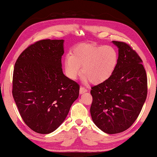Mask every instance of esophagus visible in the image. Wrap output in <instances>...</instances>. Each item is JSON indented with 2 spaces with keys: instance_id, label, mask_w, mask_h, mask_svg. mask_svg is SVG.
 I'll return each instance as SVG.
<instances>
[{
  "instance_id": "34e87169",
  "label": "esophagus",
  "mask_w": 157,
  "mask_h": 157,
  "mask_svg": "<svg viewBox=\"0 0 157 157\" xmlns=\"http://www.w3.org/2000/svg\"><path fill=\"white\" fill-rule=\"evenodd\" d=\"M87 91H88V90H87L86 88H84L83 86H80V94H83V93L86 92Z\"/></svg>"
}]
</instances>
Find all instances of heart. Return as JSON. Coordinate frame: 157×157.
Listing matches in <instances>:
<instances>
[{
  "label": "heart",
  "instance_id": "1",
  "mask_svg": "<svg viewBox=\"0 0 157 157\" xmlns=\"http://www.w3.org/2000/svg\"><path fill=\"white\" fill-rule=\"evenodd\" d=\"M117 61V51L111 45L80 44L66 56L65 73L70 79H75L82 66V79L84 82L90 80L92 84H100L113 75Z\"/></svg>",
  "mask_w": 157,
  "mask_h": 157
}]
</instances>
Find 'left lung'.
<instances>
[{"label":"left lung","mask_w":157,"mask_h":157,"mask_svg":"<svg viewBox=\"0 0 157 157\" xmlns=\"http://www.w3.org/2000/svg\"><path fill=\"white\" fill-rule=\"evenodd\" d=\"M118 61L113 75L92 86L90 114L104 132L119 133L129 128L140 113L147 95V78L142 60L124 42L113 41Z\"/></svg>","instance_id":"8db88e82"}]
</instances>
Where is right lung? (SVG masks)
<instances>
[{"label": "right lung", "instance_id": "right-lung-1", "mask_svg": "<svg viewBox=\"0 0 157 157\" xmlns=\"http://www.w3.org/2000/svg\"><path fill=\"white\" fill-rule=\"evenodd\" d=\"M63 40L38 41L14 65L13 98L25 124L38 133L57 129L78 97L79 85L63 73Z\"/></svg>", "mask_w": 157, "mask_h": 157}]
</instances>
